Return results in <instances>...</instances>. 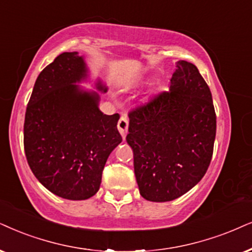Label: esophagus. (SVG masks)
<instances>
[{
  "instance_id": "1",
  "label": "esophagus",
  "mask_w": 252,
  "mask_h": 252,
  "mask_svg": "<svg viewBox=\"0 0 252 252\" xmlns=\"http://www.w3.org/2000/svg\"><path fill=\"white\" fill-rule=\"evenodd\" d=\"M128 126H129V121L126 119V116H121V119L119 120V123H117V128H119V131L121 132V135H122L123 138H126V136Z\"/></svg>"
}]
</instances>
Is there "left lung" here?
<instances>
[{
  "label": "left lung",
  "mask_w": 252,
  "mask_h": 252,
  "mask_svg": "<svg viewBox=\"0 0 252 252\" xmlns=\"http://www.w3.org/2000/svg\"><path fill=\"white\" fill-rule=\"evenodd\" d=\"M129 120L126 139L144 199L171 201L202 179L214 150L216 114L195 65L179 60L170 91L130 110Z\"/></svg>",
  "instance_id": "left-lung-1"
}]
</instances>
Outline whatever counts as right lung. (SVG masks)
<instances>
[{
  "instance_id": "right-lung-1",
  "label": "right lung",
  "mask_w": 252,
  "mask_h": 252,
  "mask_svg": "<svg viewBox=\"0 0 252 252\" xmlns=\"http://www.w3.org/2000/svg\"><path fill=\"white\" fill-rule=\"evenodd\" d=\"M86 76L82 57L62 53L38 75L25 111L29 166L44 187L68 200L97 192L107 159L122 142L119 114L104 115L98 94L75 85ZM97 89L106 92L100 82Z\"/></svg>"
}]
</instances>
